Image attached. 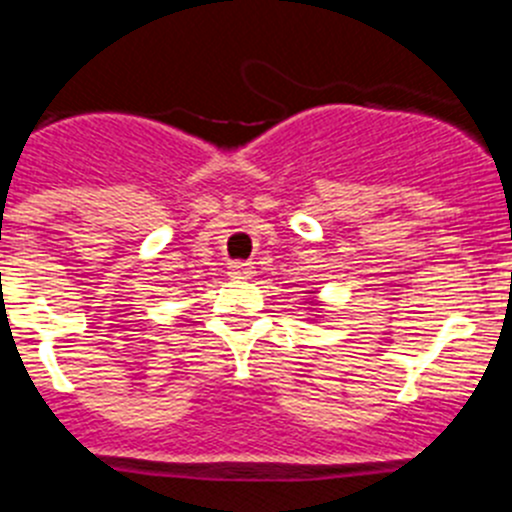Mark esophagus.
Here are the masks:
<instances>
[{"label":"esophagus","mask_w":512,"mask_h":512,"mask_svg":"<svg viewBox=\"0 0 512 512\" xmlns=\"http://www.w3.org/2000/svg\"><path fill=\"white\" fill-rule=\"evenodd\" d=\"M228 269H230V277L233 279H251V274H253V266L248 264V261H233Z\"/></svg>","instance_id":"1"}]
</instances>
